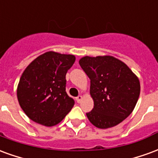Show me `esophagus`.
Instances as JSON below:
<instances>
[{
	"label": "esophagus",
	"mask_w": 158,
	"mask_h": 158,
	"mask_svg": "<svg viewBox=\"0 0 158 158\" xmlns=\"http://www.w3.org/2000/svg\"><path fill=\"white\" fill-rule=\"evenodd\" d=\"M82 96H77V97H76V101H77V102L78 103H79L80 102H81V100H82Z\"/></svg>",
	"instance_id": "34e87169"
}]
</instances>
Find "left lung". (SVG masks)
<instances>
[{"label":"left lung","instance_id":"left-lung-1","mask_svg":"<svg viewBox=\"0 0 158 158\" xmlns=\"http://www.w3.org/2000/svg\"><path fill=\"white\" fill-rule=\"evenodd\" d=\"M79 65L90 79L94 107L86 113L99 129L118 125L130 115L139 99V79L124 62L111 56H84Z\"/></svg>","mask_w":158,"mask_h":158}]
</instances>
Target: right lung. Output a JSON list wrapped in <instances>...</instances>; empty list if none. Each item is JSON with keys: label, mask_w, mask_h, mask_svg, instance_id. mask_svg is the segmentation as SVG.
<instances>
[{"label": "right lung", "mask_w": 158, "mask_h": 158, "mask_svg": "<svg viewBox=\"0 0 158 158\" xmlns=\"http://www.w3.org/2000/svg\"><path fill=\"white\" fill-rule=\"evenodd\" d=\"M74 62L73 55L47 52L23 71L17 96L23 111L34 122L54 126L72 109L74 100L66 92V73Z\"/></svg>", "instance_id": "add662e5"}]
</instances>
